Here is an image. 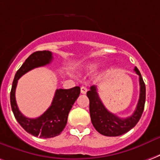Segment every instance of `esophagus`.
I'll return each instance as SVG.
<instances>
[{"mask_svg":"<svg viewBox=\"0 0 160 160\" xmlns=\"http://www.w3.org/2000/svg\"><path fill=\"white\" fill-rule=\"evenodd\" d=\"M86 92H87V88H86V86H82L80 87V92H81L82 94H86Z\"/></svg>","mask_w":160,"mask_h":160,"instance_id":"1","label":"esophagus"}]
</instances>
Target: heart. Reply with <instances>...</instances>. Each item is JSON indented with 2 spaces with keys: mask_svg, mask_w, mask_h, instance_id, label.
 <instances>
[{
  "mask_svg": "<svg viewBox=\"0 0 160 160\" xmlns=\"http://www.w3.org/2000/svg\"><path fill=\"white\" fill-rule=\"evenodd\" d=\"M93 66H94V65H92V67H93Z\"/></svg>",
  "mask_w": 160,
  "mask_h": 160,
  "instance_id": "1",
  "label": "heart"
}]
</instances>
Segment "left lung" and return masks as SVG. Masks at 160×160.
<instances>
[{
    "mask_svg": "<svg viewBox=\"0 0 160 160\" xmlns=\"http://www.w3.org/2000/svg\"><path fill=\"white\" fill-rule=\"evenodd\" d=\"M134 71L139 75L140 96L136 110L131 116L119 118L109 112L102 102L95 86H91L90 91L86 93L90 101V115L92 125L100 134L107 137L121 136L133 128L141 119L146 100V87L140 71L137 67Z\"/></svg>",
    "mask_w": 160,
    "mask_h": 160,
    "instance_id": "obj_1",
    "label": "left lung"
}]
</instances>
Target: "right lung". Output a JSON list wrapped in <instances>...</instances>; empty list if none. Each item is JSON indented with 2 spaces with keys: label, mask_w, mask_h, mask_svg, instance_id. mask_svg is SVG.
Here are the masks:
<instances>
[{
  "label": "right lung",
  "mask_w": 160,
  "mask_h": 160,
  "mask_svg": "<svg viewBox=\"0 0 160 160\" xmlns=\"http://www.w3.org/2000/svg\"><path fill=\"white\" fill-rule=\"evenodd\" d=\"M52 60V54L49 51L32 53L15 74L10 94L11 107L18 122L28 133L41 138H50L61 134L68 121V113L80 93L79 86L71 89H58L51 106L42 115L35 119L23 115L18 108L15 98L18 80L29 70L49 64Z\"/></svg>",
  "instance_id": "add662e5"
}]
</instances>
